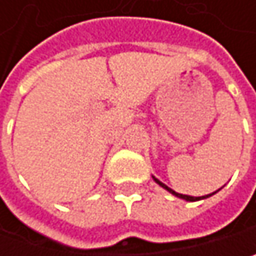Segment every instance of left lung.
<instances>
[{"mask_svg":"<svg viewBox=\"0 0 256 256\" xmlns=\"http://www.w3.org/2000/svg\"><path fill=\"white\" fill-rule=\"evenodd\" d=\"M154 180H155V182L156 184H160L161 188H164L166 190H169L172 195H175V196H178V198H181V200H186V201H198V200H204V198H209V196H212L214 194H216V192H214V194H209V195H204V196H190V195H182V194H178V192H175V190H172L170 188H167L166 184H162L160 180H156L155 176H154Z\"/></svg>","mask_w":256,"mask_h":256,"instance_id":"8db88e82","label":"left lung"}]
</instances>
